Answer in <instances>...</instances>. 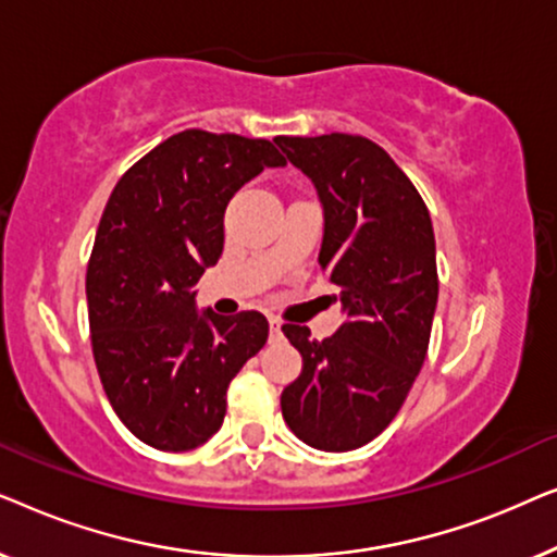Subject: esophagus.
Wrapping results in <instances>:
<instances>
[{
    "mask_svg": "<svg viewBox=\"0 0 557 557\" xmlns=\"http://www.w3.org/2000/svg\"><path fill=\"white\" fill-rule=\"evenodd\" d=\"M269 324H271V334L281 332V319L278 317H269Z\"/></svg>",
    "mask_w": 557,
    "mask_h": 557,
    "instance_id": "1",
    "label": "esophagus"
}]
</instances>
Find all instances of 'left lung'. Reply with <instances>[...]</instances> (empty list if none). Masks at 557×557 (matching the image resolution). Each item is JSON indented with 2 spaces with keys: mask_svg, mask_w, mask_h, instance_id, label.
Returning a JSON list of instances; mask_svg holds the SVG:
<instances>
[{
  "mask_svg": "<svg viewBox=\"0 0 557 557\" xmlns=\"http://www.w3.org/2000/svg\"><path fill=\"white\" fill-rule=\"evenodd\" d=\"M273 141L314 182L324 208L319 265L342 288L345 311L322 342L307 326H281L304 360L281 413L307 446L352 451L398 416L429 352L438 301L431 215L406 172L364 136Z\"/></svg>",
  "mask_w": 557,
  "mask_h": 557,
  "instance_id": "obj_1",
  "label": "left lung"
}]
</instances>
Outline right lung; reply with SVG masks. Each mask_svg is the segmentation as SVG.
<instances>
[{"label":"right lung","instance_id":"add662e5","mask_svg":"<svg viewBox=\"0 0 557 557\" xmlns=\"http://www.w3.org/2000/svg\"><path fill=\"white\" fill-rule=\"evenodd\" d=\"M284 164L269 139L187 128L106 202L86 273L90 345L111 408L147 446L189 451L218 433L227 385L269 339L261 311L197 314L195 284L223 253L231 197Z\"/></svg>","mask_w":557,"mask_h":557}]
</instances>
